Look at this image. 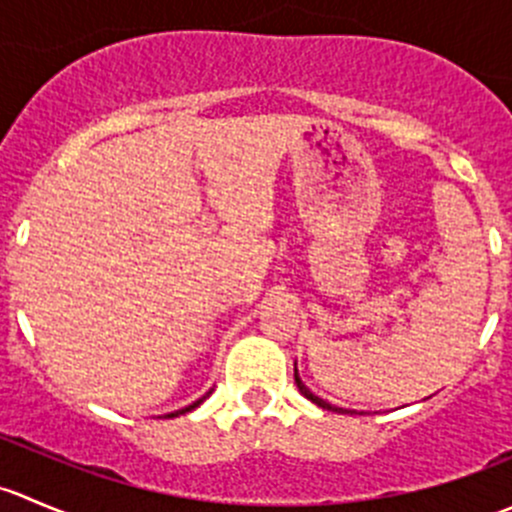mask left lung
I'll use <instances>...</instances> for the list:
<instances>
[{
  "label": "left lung",
  "mask_w": 512,
  "mask_h": 512,
  "mask_svg": "<svg viewBox=\"0 0 512 512\" xmlns=\"http://www.w3.org/2000/svg\"><path fill=\"white\" fill-rule=\"evenodd\" d=\"M294 384H297L299 394H302L304 399H309V401H312V404H317L319 409H327V411H339V414H354V411H349V409H339V406H332V404H329V401H324V399H319V396H314L312 391H309L307 386L302 384V379H299V374H297V366H294Z\"/></svg>",
  "instance_id": "1"
}]
</instances>
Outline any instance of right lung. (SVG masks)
<instances>
[{
  "label": "right lung",
  "instance_id": "1",
  "mask_svg": "<svg viewBox=\"0 0 512 512\" xmlns=\"http://www.w3.org/2000/svg\"><path fill=\"white\" fill-rule=\"evenodd\" d=\"M208 394H210V391H208ZM208 394H205V396H203V399L193 401V404H190V406H185V409H180V411H173V414H168V418H173V416H180V414H188V411L198 409V406H200V404H203V401H205V399H208Z\"/></svg>",
  "mask_w": 512,
  "mask_h": 512
}]
</instances>
